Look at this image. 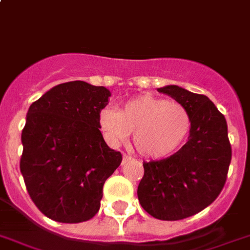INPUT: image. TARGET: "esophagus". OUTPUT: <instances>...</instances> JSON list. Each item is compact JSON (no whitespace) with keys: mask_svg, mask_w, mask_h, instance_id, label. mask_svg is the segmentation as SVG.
Listing matches in <instances>:
<instances>
[{"mask_svg":"<svg viewBox=\"0 0 250 250\" xmlns=\"http://www.w3.org/2000/svg\"><path fill=\"white\" fill-rule=\"evenodd\" d=\"M129 160H131V157H129L128 155L123 154V156H122V164H125V163H127V161H129Z\"/></svg>","mask_w":250,"mask_h":250,"instance_id":"obj_1","label":"esophagus"}]
</instances>
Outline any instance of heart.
<instances>
[{
    "label": "heart",
    "instance_id": "heart-1",
    "mask_svg": "<svg viewBox=\"0 0 250 250\" xmlns=\"http://www.w3.org/2000/svg\"><path fill=\"white\" fill-rule=\"evenodd\" d=\"M98 125L110 146L121 145L133 132L138 154L163 159L177 152L187 141L192 117L183 104L146 94L125 102L121 110L103 108Z\"/></svg>",
    "mask_w": 250,
    "mask_h": 250
}]
</instances>
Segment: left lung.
<instances>
[{
  "mask_svg": "<svg viewBox=\"0 0 250 250\" xmlns=\"http://www.w3.org/2000/svg\"><path fill=\"white\" fill-rule=\"evenodd\" d=\"M157 91L189 110L192 128L187 144L175 154L144 163L137 196L152 217L175 221L201 212L217 198L226 182L231 146L225 117L206 95L177 85Z\"/></svg>",
  "mask_w": 250,
  "mask_h": 250,
  "instance_id": "obj_1",
  "label": "left lung"
}]
</instances>
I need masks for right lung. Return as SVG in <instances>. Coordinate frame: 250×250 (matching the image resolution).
Instances as JSON below:
<instances>
[{"label": "right lung", "instance_id": "add662e5", "mask_svg": "<svg viewBox=\"0 0 250 250\" xmlns=\"http://www.w3.org/2000/svg\"><path fill=\"white\" fill-rule=\"evenodd\" d=\"M110 95L104 86L71 81L48 90L29 108L20 170L35 206L54 221L94 217L103 186L121 165V152L105 144L98 125Z\"/></svg>", "mask_w": 250, "mask_h": 250}]
</instances>
